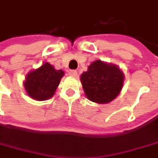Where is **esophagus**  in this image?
<instances>
[{
  "label": "esophagus",
  "instance_id": "34e87169",
  "mask_svg": "<svg viewBox=\"0 0 158 158\" xmlns=\"http://www.w3.org/2000/svg\"><path fill=\"white\" fill-rule=\"evenodd\" d=\"M69 75H70V76H71V77H77V76H78V71L75 70H70V72H69Z\"/></svg>",
  "mask_w": 158,
  "mask_h": 158
}]
</instances>
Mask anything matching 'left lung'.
Returning <instances> with one entry per match:
<instances>
[{
	"label": "left lung",
	"mask_w": 158,
	"mask_h": 158,
	"mask_svg": "<svg viewBox=\"0 0 158 158\" xmlns=\"http://www.w3.org/2000/svg\"><path fill=\"white\" fill-rule=\"evenodd\" d=\"M123 72L116 66L99 60L92 62L80 77L87 98L98 104L114 100L123 88Z\"/></svg>",
	"instance_id": "obj_1"
}]
</instances>
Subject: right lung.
I'll use <instances>...</instances> for the list:
<instances>
[{"label":"right lung","mask_w":158,"mask_h":158,"mask_svg":"<svg viewBox=\"0 0 158 158\" xmlns=\"http://www.w3.org/2000/svg\"><path fill=\"white\" fill-rule=\"evenodd\" d=\"M63 74L61 70H56L50 63L45 62L27 76L24 86L32 98L39 101L46 100L54 95Z\"/></svg>","instance_id":"obj_1"}]
</instances>
